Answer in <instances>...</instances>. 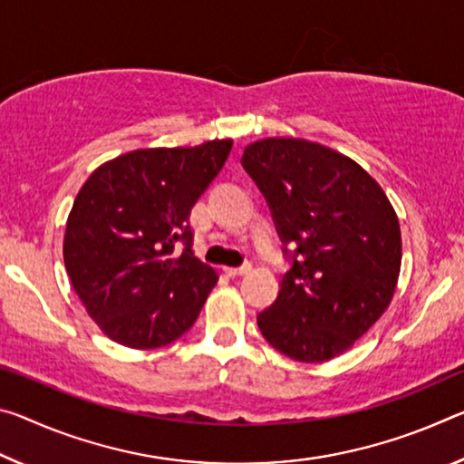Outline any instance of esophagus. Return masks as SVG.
Returning a JSON list of instances; mask_svg holds the SVG:
<instances>
[{
    "mask_svg": "<svg viewBox=\"0 0 464 464\" xmlns=\"http://www.w3.org/2000/svg\"><path fill=\"white\" fill-rule=\"evenodd\" d=\"M249 268H252L249 264H244V266H227L225 272L229 276H241V275H246V272H249Z\"/></svg>",
    "mask_w": 464,
    "mask_h": 464,
    "instance_id": "1",
    "label": "esophagus"
}]
</instances>
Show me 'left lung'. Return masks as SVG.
<instances>
[{
	"label": "left lung",
	"instance_id": "obj_1",
	"mask_svg": "<svg viewBox=\"0 0 464 464\" xmlns=\"http://www.w3.org/2000/svg\"><path fill=\"white\" fill-rule=\"evenodd\" d=\"M241 165L291 258L275 304L258 314L260 333L286 357L328 362L391 305L402 256L396 212L355 160L307 140H258Z\"/></svg>",
	"mask_w": 464,
	"mask_h": 464
}]
</instances>
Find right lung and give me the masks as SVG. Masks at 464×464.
<instances>
[{"label":"right lung","mask_w":464,"mask_h":464,"mask_svg":"<svg viewBox=\"0 0 464 464\" xmlns=\"http://www.w3.org/2000/svg\"><path fill=\"white\" fill-rule=\"evenodd\" d=\"M231 140L144 149L107 160L73 200L63 262L86 312L131 349L173 343L200 314L217 272L192 252L189 212Z\"/></svg>","instance_id":"right-lung-1"}]
</instances>
